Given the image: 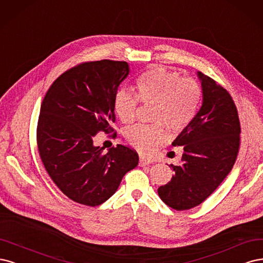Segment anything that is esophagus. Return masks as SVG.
<instances>
[{
    "mask_svg": "<svg viewBox=\"0 0 263 263\" xmlns=\"http://www.w3.org/2000/svg\"><path fill=\"white\" fill-rule=\"evenodd\" d=\"M152 163H153V160H152L151 158L140 156V159H139V165L140 166H146V165H149Z\"/></svg>",
    "mask_w": 263,
    "mask_h": 263,
    "instance_id": "esophagus-1",
    "label": "esophagus"
}]
</instances>
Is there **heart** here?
<instances>
[{
	"mask_svg": "<svg viewBox=\"0 0 263 263\" xmlns=\"http://www.w3.org/2000/svg\"><path fill=\"white\" fill-rule=\"evenodd\" d=\"M135 95L120 89L114 100V109L122 123L135 119L139 100L144 105H153L152 121L156 124L134 125L125 132L130 146L148 153L163 142L166 132L184 130L196 118L202 101L200 84L190 78H180L177 72L164 66H153L140 74L135 82Z\"/></svg>",
	"mask_w": 263,
	"mask_h": 263,
	"instance_id": "1",
	"label": "heart"
}]
</instances>
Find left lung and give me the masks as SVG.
I'll use <instances>...</instances> for the list:
<instances>
[{
	"label": "left lung",
	"mask_w": 263,
	"mask_h": 263,
	"mask_svg": "<svg viewBox=\"0 0 263 263\" xmlns=\"http://www.w3.org/2000/svg\"><path fill=\"white\" fill-rule=\"evenodd\" d=\"M202 106L193 121L172 143L182 146L181 163L173 165L174 176L159 187V198L172 209L197 206L230 174L239 148L240 123L228 91L201 72Z\"/></svg>",
	"instance_id": "obj_1"
}]
</instances>
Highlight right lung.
I'll return each instance as SVG.
<instances>
[{
    "label": "right lung",
    "mask_w": 263,
    "mask_h": 263,
    "mask_svg": "<svg viewBox=\"0 0 263 263\" xmlns=\"http://www.w3.org/2000/svg\"><path fill=\"white\" fill-rule=\"evenodd\" d=\"M129 73L124 61L82 63L59 76L42 100L37 126L41 160L58 188L81 204L107 201L138 166L133 149L119 144L104 152L94 144L100 131H114L115 96Z\"/></svg>",
    "instance_id": "right-lung-1"
}]
</instances>
